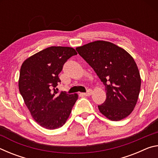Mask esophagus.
Masks as SVG:
<instances>
[{"label": "esophagus", "mask_w": 158, "mask_h": 158, "mask_svg": "<svg viewBox=\"0 0 158 158\" xmlns=\"http://www.w3.org/2000/svg\"><path fill=\"white\" fill-rule=\"evenodd\" d=\"M92 93H93V90L92 89H89L87 90L86 93H83V95H85V96H90V95H92Z\"/></svg>", "instance_id": "1"}]
</instances>
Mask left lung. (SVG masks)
Wrapping results in <instances>:
<instances>
[{"instance_id":"left-lung-1","label":"left lung","mask_w":158,"mask_h":158,"mask_svg":"<svg viewBox=\"0 0 158 158\" xmlns=\"http://www.w3.org/2000/svg\"><path fill=\"white\" fill-rule=\"evenodd\" d=\"M105 85L106 98L98 109L111 121L132 113L141 89V77L135 60L126 51L111 42L98 40L76 48Z\"/></svg>"}]
</instances>
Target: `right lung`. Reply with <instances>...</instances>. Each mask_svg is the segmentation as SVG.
<instances>
[{
	"label": "right lung",
	"mask_w": 158,
	"mask_h": 158,
	"mask_svg": "<svg viewBox=\"0 0 158 158\" xmlns=\"http://www.w3.org/2000/svg\"><path fill=\"white\" fill-rule=\"evenodd\" d=\"M68 47H50L23 61L19 89L33 118L48 130L62 127L69 116L78 95L58 91L55 88L68 59L77 55Z\"/></svg>",
	"instance_id": "obj_1"
}]
</instances>
